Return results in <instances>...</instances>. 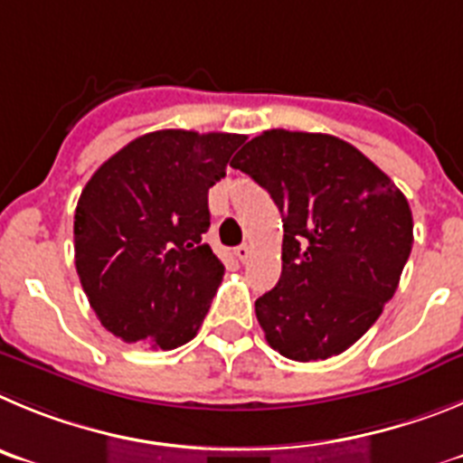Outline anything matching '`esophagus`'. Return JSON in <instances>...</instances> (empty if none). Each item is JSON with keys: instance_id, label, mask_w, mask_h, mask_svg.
I'll use <instances>...</instances> for the list:
<instances>
[{"instance_id": "obj_1", "label": "esophagus", "mask_w": 463, "mask_h": 463, "mask_svg": "<svg viewBox=\"0 0 463 463\" xmlns=\"http://www.w3.org/2000/svg\"><path fill=\"white\" fill-rule=\"evenodd\" d=\"M235 256L240 258L241 262H247L249 258H251V247H249V244H241V247H237V251H235Z\"/></svg>"}]
</instances>
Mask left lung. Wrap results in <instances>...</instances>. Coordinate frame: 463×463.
<instances>
[{
    "label": "left lung",
    "instance_id": "obj_1",
    "mask_svg": "<svg viewBox=\"0 0 463 463\" xmlns=\"http://www.w3.org/2000/svg\"><path fill=\"white\" fill-rule=\"evenodd\" d=\"M283 214L281 277L256 299L274 351L316 362L378 320L413 247L406 195L357 147L327 133L272 128L232 159Z\"/></svg>",
    "mask_w": 463,
    "mask_h": 463
}]
</instances>
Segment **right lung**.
<instances>
[{
    "label": "right lung",
    "mask_w": 463,
    "mask_h": 463,
    "mask_svg": "<svg viewBox=\"0 0 463 463\" xmlns=\"http://www.w3.org/2000/svg\"><path fill=\"white\" fill-rule=\"evenodd\" d=\"M244 140L152 131L91 175L73 222L76 269L108 332L161 351L194 339L223 279L205 241L207 191Z\"/></svg>",
    "instance_id": "add662e5"
}]
</instances>
